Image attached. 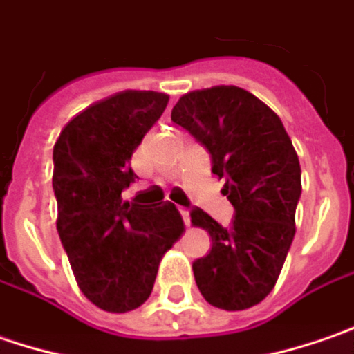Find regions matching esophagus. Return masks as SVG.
<instances>
[{
  "label": "esophagus",
  "instance_id": "1",
  "mask_svg": "<svg viewBox=\"0 0 354 354\" xmlns=\"http://www.w3.org/2000/svg\"><path fill=\"white\" fill-rule=\"evenodd\" d=\"M180 214H182V220L186 225H190V212L188 209H180Z\"/></svg>",
  "mask_w": 354,
  "mask_h": 354
}]
</instances>
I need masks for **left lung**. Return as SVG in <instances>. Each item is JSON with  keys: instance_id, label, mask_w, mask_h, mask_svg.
<instances>
[{"instance_id": "obj_1", "label": "left lung", "mask_w": 354, "mask_h": 354, "mask_svg": "<svg viewBox=\"0 0 354 354\" xmlns=\"http://www.w3.org/2000/svg\"><path fill=\"white\" fill-rule=\"evenodd\" d=\"M172 122L209 152L212 172L225 180L222 194L236 209L227 227L200 207L190 212L194 225L212 238L209 254L194 261L196 285L214 307L250 309L275 287L295 236L297 152L281 118L234 85L186 93Z\"/></svg>"}]
</instances>
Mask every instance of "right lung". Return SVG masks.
Listing matches in <instances>:
<instances>
[{"label":"right lung","mask_w":354,"mask_h":354,"mask_svg":"<svg viewBox=\"0 0 354 354\" xmlns=\"http://www.w3.org/2000/svg\"><path fill=\"white\" fill-rule=\"evenodd\" d=\"M168 104V95L122 91L71 118L53 148L57 232L91 303L127 313L150 297L158 266L184 222L174 204L122 202L132 152Z\"/></svg>","instance_id":"1"}]
</instances>
